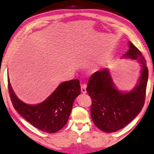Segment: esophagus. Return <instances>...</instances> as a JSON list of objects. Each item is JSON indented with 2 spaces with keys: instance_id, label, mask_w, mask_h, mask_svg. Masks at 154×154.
Masks as SVG:
<instances>
[{
  "instance_id": "1",
  "label": "esophagus",
  "mask_w": 154,
  "mask_h": 154,
  "mask_svg": "<svg viewBox=\"0 0 154 154\" xmlns=\"http://www.w3.org/2000/svg\"><path fill=\"white\" fill-rule=\"evenodd\" d=\"M86 88H87V85H82L81 86V92L83 94H85L87 92L86 91Z\"/></svg>"
}]
</instances>
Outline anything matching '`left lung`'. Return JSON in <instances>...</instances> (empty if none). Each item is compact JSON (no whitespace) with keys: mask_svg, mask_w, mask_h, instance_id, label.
Segmentation results:
<instances>
[{"mask_svg":"<svg viewBox=\"0 0 154 154\" xmlns=\"http://www.w3.org/2000/svg\"><path fill=\"white\" fill-rule=\"evenodd\" d=\"M129 49L124 54L140 64V80L134 89L127 93L118 91L113 85L109 70L103 69L91 75L87 91L91 98V116L102 131L110 133L123 128L140 113L145 104L148 68L140 51L129 42Z\"/></svg>","mask_w":154,"mask_h":154,"instance_id":"8db88e82","label":"left lung"}]
</instances>
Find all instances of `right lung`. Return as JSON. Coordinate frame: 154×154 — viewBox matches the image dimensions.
<instances>
[{"mask_svg":"<svg viewBox=\"0 0 154 154\" xmlns=\"http://www.w3.org/2000/svg\"><path fill=\"white\" fill-rule=\"evenodd\" d=\"M8 80L9 96L15 109L33 126L47 133H56L67 123L75 98L80 94L78 79L61 83L42 103L25 104L17 98Z\"/></svg>","mask_w":154,"mask_h":154,"instance_id":"obj_1","label":"right lung"}]
</instances>
